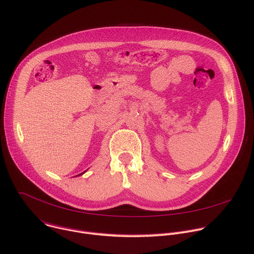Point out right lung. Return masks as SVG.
<instances>
[{"instance_id":"obj_1","label":"right lung","mask_w":254,"mask_h":254,"mask_svg":"<svg viewBox=\"0 0 254 254\" xmlns=\"http://www.w3.org/2000/svg\"><path fill=\"white\" fill-rule=\"evenodd\" d=\"M86 171H87V170H86ZM86 171H84V172H82V173H80V174H79V175H77V176H80V175H82V174H84V173H85V172H86Z\"/></svg>"}]
</instances>
